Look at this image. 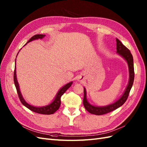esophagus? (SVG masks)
Here are the masks:
<instances>
[{
    "mask_svg": "<svg viewBox=\"0 0 147 147\" xmlns=\"http://www.w3.org/2000/svg\"><path fill=\"white\" fill-rule=\"evenodd\" d=\"M83 80V78L82 77H79L78 78V81H80V82H82Z\"/></svg>",
    "mask_w": 147,
    "mask_h": 147,
    "instance_id": "34e87169",
    "label": "esophagus"
}]
</instances>
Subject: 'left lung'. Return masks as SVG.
<instances>
[{"label": "left lung", "instance_id": "obj_1", "mask_svg": "<svg viewBox=\"0 0 147 147\" xmlns=\"http://www.w3.org/2000/svg\"><path fill=\"white\" fill-rule=\"evenodd\" d=\"M117 40V53L118 54L122 56L125 59L128 64L129 73V83L126 88V90L123 93L120 98L117 100L113 104H112L107 106L104 107H97L90 104L87 100L86 99V91L85 88H84V97H83V105L84 108L88 112L91 114L96 115H101L109 113L110 112L115 110L119 108L124 104L127 99L129 94L131 90L133 83L134 80V61H133V57L128 48H127L123 44L120 42L118 38Z\"/></svg>", "mask_w": 147, "mask_h": 147}]
</instances>
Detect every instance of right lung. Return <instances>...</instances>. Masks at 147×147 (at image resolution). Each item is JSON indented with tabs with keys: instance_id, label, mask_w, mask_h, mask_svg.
I'll use <instances>...</instances> for the list:
<instances>
[{
	"instance_id": "obj_1",
	"label": "right lung",
	"mask_w": 147,
	"mask_h": 147,
	"mask_svg": "<svg viewBox=\"0 0 147 147\" xmlns=\"http://www.w3.org/2000/svg\"><path fill=\"white\" fill-rule=\"evenodd\" d=\"M45 36V35H43V34H37L34 35L33 37H31L29 40L27 42L29 43L32 40H37V39H42ZM19 53V52H18ZM17 54V55H18ZM15 64H16V60H15ZM14 83H15V85L16 89V91L18 92V97L20 99V101L22 104H23L25 107H26L28 109L30 110L31 111H32L34 112L40 113V114H43V115H51L54 113L55 112L59 109V107L61 105V97L63 96L64 93L67 90V89H69L71 85L72 84V82H71L67 84H66L65 86H64L63 88H61L60 89V90L58 91V92L57 93V94L56 96V97L55 98L54 100H53L50 104H49L47 106H44V107H34L31 105L29 104H28L27 102L25 101L24 99L23 96H22L20 90V86L18 84V82L17 81V78H16V66L15 67V70H14Z\"/></svg>"
}]
</instances>
